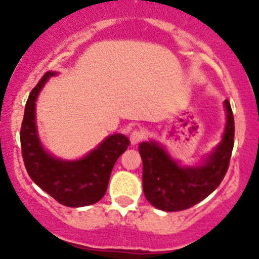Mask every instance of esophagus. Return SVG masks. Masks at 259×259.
I'll list each match as a JSON object with an SVG mask.
<instances>
[{
	"label": "esophagus",
	"mask_w": 259,
	"mask_h": 259,
	"mask_svg": "<svg viewBox=\"0 0 259 259\" xmlns=\"http://www.w3.org/2000/svg\"><path fill=\"white\" fill-rule=\"evenodd\" d=\"M144 132L141 131V130H134V131L131 132V135H130V140H131V144L132 145H136V144L140 143L141 140L144 139Z\"/></svg>",
	"instance_id": "esophagus-1"
}]
</instances>
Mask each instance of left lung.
Returning <instances> with one entry per match:
<instances>
[{
  "label": "left lung",
  "instance_id": "8db88e82",
  "mask_svg": "<svg viewBox=\"0 0 259 259\" xmlns=\"http://www.w3.org/2000/svg\"><path fill=\"white\" fill-rule=\"evenodd\" d=\"M223 139L200 166L183 167L155 141L139 145L143 159V188L146 200L163 211L189 209L218 188L228 170L235 137V122L228 100Z\"/></svg>",
  "mask_w": 259,
  "mask_h": 259
}]
</instances>
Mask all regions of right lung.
I'll return each instance as SVG.
<instances>
[{
    "instance_id": "right-lung-1",
    "label": "right lung",
    "mask_w": 259,
    "mask_h": 259,
    "mask_svg": "<svg viewBox=\"0 0 259 259\" xmlns=\"http://www.w3.org/2000/svg\"><path fill=\"white\" fill-rule=\"evenodd\" d=\"M53 75L56 72L48 71L27 100L20 128L23 161L29 178L59 203L68 207L88 206L105 196L111 170L130 140L122 134L111 135L76 161H63L49 154L38 139L35 107L38 93Z\"/></svg>"
}]
</instances>
